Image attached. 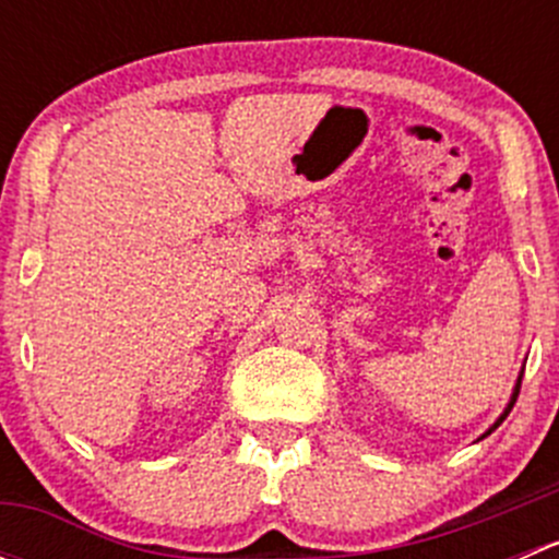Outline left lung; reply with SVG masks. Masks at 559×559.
Returning a JSON list of instances; mask_svg holds the SVG:
<instances>
[{"mask_svg":"<svg viewBox=\"0 0 559 559\" xmlns=\"http://www.w3.org/2000/svg\"><path fill=\"white\" fill-rule=\"evenodd\" d=\"M522 373H524V368L520 370V376H516V384H514V392H511V400H509V405H506V408H503V414H500V416H498V419H495V425H492V427H489V430H487V432H484V436H481V438H487V436H489V432H492V430H495V427H498V425H500V421H503V419H506V416H509V414H511V408H514L516 397H520V386H522Z\"/></svg>","mask_w":559,"mask_h":559,"instance_id":"8db88e82","label":"left lung"}]
</instances>
